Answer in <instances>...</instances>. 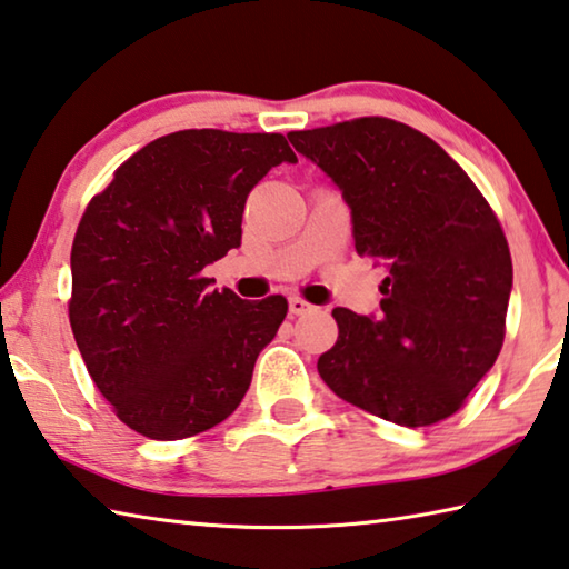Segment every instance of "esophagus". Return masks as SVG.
I'll use <instances>...</instances> for the list:
<instances>
[{
	"instance_id": "obj_1",
	"label": "esophagus",
	"mask_w": 569,
	"mask_h": 569,
	"mask_svg": "<svg viewBox=\"0 0 569 569\" xmlns=\"http://www.w3.org/2000/svg\"><path fill=\"white\" fill-rule=\"evenodd\" d=\"M288 311H291L293 316H306V313L316 311V306H311L308 301H303V298L291 296V298H288Z\"/></svg>"
}]
</instances>
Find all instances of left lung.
Instances as JSON below:
<instances>
[{"instance_id": "obj_1", "label": "left lung", "mask_w": 569, "mask_h": 569, "mask_svg": "<svg viewBox=\"0 0 569 569\" xmlns=\"http://www.w3.org/2000/svg\"><path fill=\"white\" fill-rule=\"evenodd\" d=\"M288 141L343 193L360 256L386 271L378 316L333 308L318 373L338 398L406 428L456 412L505 338L512 261L488 201L436 141L366 117Z\"/></svg>"}]
</instances>
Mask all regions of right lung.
Returning a JSON list of instances; mask_svg holds the SVG:
<instances>
[{
	"instance_id": "right-lung-1",
	"label": "right lung",
	"mask_w": 569,
	"mask_h": 569,
	"mask_svg": "<svg viewBox=\"0 0 569 569\" xmlns=\"http://www.w3.org/2000/svg\"><path fill=\"white\" fill-rule=\"evenodd\" d=\"M296 161L281 133L177 131L123 161L87 206L69 320L91 380L131 430L181 440L239 408L288 303L219 291L203 268L241 246L253 186Z\"/></svg>"
}]
</instances>
